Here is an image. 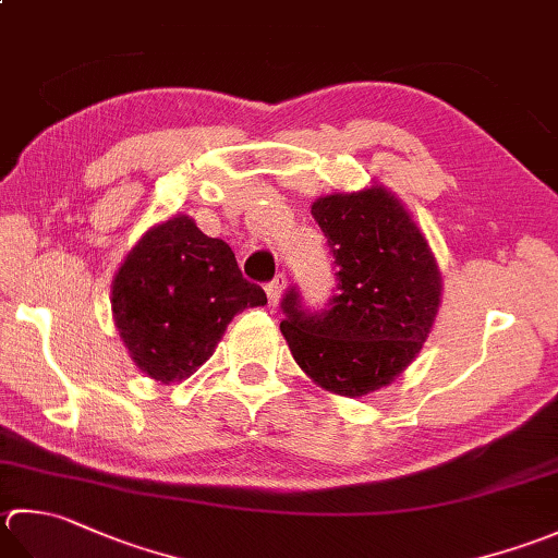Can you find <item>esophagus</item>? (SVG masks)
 <instances>
[{
	"label": "esophagus",
	"instance_id": "esophagus-1",
	"mask_svg": "<svg viewBox=\"0 0 558 558\" xmlns=\"http://www.w3.org/2000/svg\"><path fill=\"white\" fill-rule=\"evenodd\" d=\"M286 286H288V280H286V276H278L276 280H272V282H268V286H266V294H268V302L272 304V307H276V304L280 302V298H282V294H286Z\"/></svg>",
	"mask_w": 558,
	"mask_h": 558
}]
</instances>
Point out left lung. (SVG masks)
I'll list each match as a JSON object with an SVG mask.
<instances>
[{
  "label": "left lung",
  "instance_id": "8db88e82",
  "mask_svg": "<svg viewBox=\"0 0 558 558\" xmlns=\"http://www.w3.org/2000/svg\"><path fill=\"white\" fill-rule=\"evenodd\" d=\"M312 217L333 251L338 294L331 310L310 314L290 290L280 331L316 387L367 397L421 353L440 312L442 272L407 205L381 183L322 195Z\"/></svg>",
  "mask_w": 558,
  "mask_h": 558
}]
</instances>
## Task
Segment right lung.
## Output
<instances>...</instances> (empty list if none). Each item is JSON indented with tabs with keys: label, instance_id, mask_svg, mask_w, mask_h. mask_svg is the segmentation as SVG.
I'll return each mask as SVG.
<instances>
[{
	"label": "right lung",
	"instance_id": "1",
	"mask_svg": "<svg viewBox=\"0 0 558 558\" xmlns=\"http://www.w3.org/2000/svg\"><path fill=\"white\" fill-rule=\"evenodd\" d=\"M266 292L244 280L234 251L173 215L142 234L111 282L113 324L140 373L161 385L189 379L227 324Z\"/></svg>",
	"mask_w": 558,
	"mask_h": 558
}]
</instances>
